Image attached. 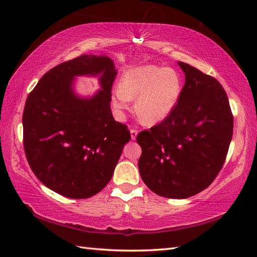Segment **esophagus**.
<instances>
[{
    "instance_id": "1",
    "label": "esophagus",
    "mask_w": 257,
    "mask_h": 257,
    "mask_svg": "<svg viewBox=\"0 0 257 257\" xmlns=\"http://www.w3.org/2000/svg\"><path fill=\"white\" fill-rule=\"evenodd\" d=\"M130 135H132V139L135 140L136 138H137L138 130H137V129H130Z\"/></svg>"
}]
</instances>
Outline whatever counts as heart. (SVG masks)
<instances>
[{
	"label": "heart",
	"instance_id": "b5f03b06",
	"mask_svg": "<svg viewBox=\"0 0 257 257\" xmlns=\"http://www.w3.org/2000/svg\"><path fill=\"white\" fill-rule=\"evenodd\" d=\"M181 94V79L172 68L145 65L128 70L112 97L114 108L123 110L128 100H136L135 111L146 124L165 120L176 107Z\"/></svg>",
	"mask_w": 257,
	"mask_h": 257
}]
</instances>
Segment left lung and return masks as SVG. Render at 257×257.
Listing matches in <instances>:
<instances>
[{"label": "left lung", "mask_w": 257, "mask_h": 257, "mask_svg": "<svg viewBox=\"0 0 257 257\" xmlns=\"http://www.w3.org/2000/svg\"><path fill=\"white\" fill-rule=\"evenodd\" d=\"M178 64L185 84L176 107L137 136L141 179L168 199H187L209 187L224 165L233 136V114L222 85L189 64Z\"/></svg>", "instance_id": "8db88e82"}]
</instances>
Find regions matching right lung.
Segmentation results:
<instances>
[{
	"mask_svg": "<svg viewBox=\"0 0 257 257\" xmlns=\"http://www.w3.org/2000/svg\"><path fill=\"white\" fill-rule=\"evenodd\" d=\"M101 76L90 98L74 94L76 75ZM117 75L105 55H81L43 76L27 97L23 144L27 162L48 189L70 199H87L110 181L130 132L113 119L111 87Z\"/></svg>",
	"mask_w": 257,
	"mask_h": 257,
	"instance_id": "obj_1",
	"label": "right lung"
}]
</instances>
